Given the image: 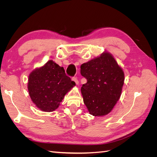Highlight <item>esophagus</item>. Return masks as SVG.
Instances as JSON below:
<instances>
[{
  "mask_svg": "<svg viewBox=\"0 0 157 157\" xmlns=\"http://www.w3.org/2000/svg\"><path fill=\"white\" fill-rule=\"evenodd\" d=\"M72 80H73V81L76 83V84H78V80L77 78H75V77L72 78Z\"/></svg>",
  "mask_w": 157,
  "mask_h": 157,
  "instance_id": "esophagus-1",
  "label": "esophagus"
}]
</instances>
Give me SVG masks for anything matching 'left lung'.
Segmentation results:
<instances>
[{
	"label": "left lung",
	"instance_id": "8db88e82",
	"mask_svg": "<svg viewBox=\"0 0 157 157\" xmlns=\"http://www.w3.org/2000/svg\"><path fill=\"white\" fill-rule=\"evenodd\" d=\"M87 79L81 87L83 101L90 115L103 117L110 113L121 96L124 73L111 54L105 51L80 66Z\"/></svg>",
	"mask_w": 157,
	"mask_h": 157
}]
</instances>
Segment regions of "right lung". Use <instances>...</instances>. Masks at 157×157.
I'll list each match as a JSON object with an SVG mask.
<instances>
[{
	"label": "right lung",
	"instance_id": "add662e5",
	"mask_svg": "<svg viewBox=\"0 0 157 157\" xmlns=\"http://www.w3.org/2000/svg\"><path fill=\"white\" fill-rule=\"evenodd\" d=\"M75 86V82L65 75L63 67L53 60L32 71L27 83L33 103L44 112L58 109L65 95Z\"/></svg>",
	"mask_w": 157,
	"mask_h": 157
}]
</instances>
